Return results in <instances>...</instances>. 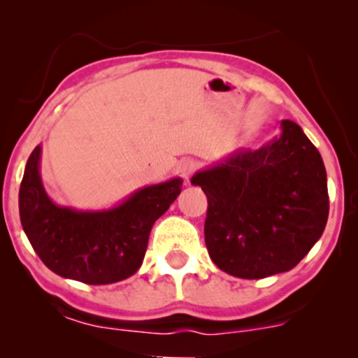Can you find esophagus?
I'll return each instance as SVG.
<instances>
[{
  "label": "esophagus",
  "mask_w": 358,
  "mask_h": 358,
  "mask_svg": "<svg viewBox=\"0 0 358 358\" xmlns=\"http://www.w3.org/2000/svg\"><path fill=\"white\" fill-rule=\"evenodd\" d=\"M195 168H197V163H195L194 159H182V161H179V164H178V173L182 176V179L185 180V182H189L190 176H192Z\"/></svg>",
  "instance_id": "1"
}]
</instances>
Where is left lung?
Instances as JSON below:
<instances>
[{"label": "left lung", "mask_w": 358, "mask_h": 358, "mask_svg": "<svg viewBox=\"0 0 358 358\" xmlns=\"http://www.w3.org/2000/svg\"><path fill=\"white\" fill-rule=\"evenodd\" d=\"M190 182L208 199L205 244L223 272L264 278L296 266L324 231L327 176L316 146L292 120L259 150L241 148Z\"/></svg>", "instance_id": "left-lung-1"}]
</instances>
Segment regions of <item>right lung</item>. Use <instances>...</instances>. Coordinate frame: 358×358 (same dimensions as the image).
I'll use <instances>...</instances> for the list:
<instances>
[{
	"label": "right lung",
	"instance_id": "obj_1",
	"mask_svg": "<svg viewBox=\"0 0 358 358\" xmlns=\"http://www.w3.org/2000/svg\"><path fill=\"white\" fill-rule=\"evenodd\" d=\"M42 146L29 156L19 189L24 233L42 262L57 275L90 285L125 280L143 262L150 231L182 189L173 178L145 185L102 210L63 207L50 199L41 176Z\"/></svg>",
	"mask_w": 358,
	"mask_h": 358
}]
</instances>
